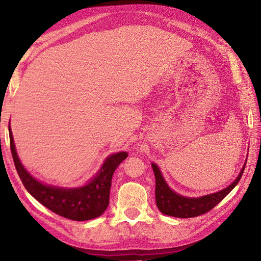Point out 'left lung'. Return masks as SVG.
<instances>
[{"label": "left lung", "mask_w": 261, "mask_h": 261, "mask_svg": "<svg viewBox=\"0 0 261 261\" xmlns=\"http://www.w3.org/2000/svg\"><path fill=\"white\" fill-rule=\"evenodd\" d=\"M151 166L154 173V178H156L154 194H156V203L159 211L163 214L180 219L194 218V216L202 215L212 210L236 187L246 167V165L243 166L237 179L222 191L201 197H185L178 195V194L170 190L169 186L166 184L164 177L156 164H151Z\"/></svg>", "instance_id": "left-lung-1"}]
</instances>
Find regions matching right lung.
I'll return each mask as SVG.
<instances>
[{
	"label": "right lung",
	"mask_w": 261,
	"mask_h": 261,
	"mask_svg": "<svg viewBox=\"0 0 261 261\" xmlns=\"http://www.w3.org/2000/svg\"><path fill=\"white\" fill-rule=\"evenodd\" d=\"M10 147L15 169L25 190L39 203L54 213L73 221H86L102 215L110 202V188L116 167L127 157V152L111 154L95 177L86 185L77 188H62L42 184L22 166L15 150L12 131L9 124Z\"/></svg>",
	"instance_id": "1"
}]
</instances>
